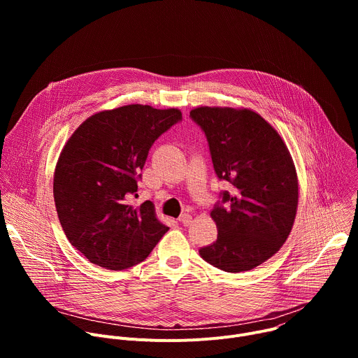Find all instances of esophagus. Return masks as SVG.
I'll return each instance as SVG.
<instances>
[{"mask_svg": "<svg viewBox=\"0 0 358 358\" xmlns=\"http://www.w3.org/2000/svg\"><path fill=\"white\" fill-rule=\"evenodd\" d=\"M178 221H180L184 227H188V225L192 222V217H191L189 214H182Z\"/></svg>", "mask_w": 358, "mask_h": 358, "instance_id": "obj_1", "label": "esophagus"}]
</instances>
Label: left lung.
<instances>
[{
	"label": "left lung",
	"mask_w": 358,
	"mask_h": 358,
	"mask_svg": "<svg viewBox=\"0 0 358 358\" xmlns=\"http://www.w3.org/2000/svg\"><path fill=\"white\" fill-rule=\"evenodd\" d=\"M189 117L207 137L217 177L231 184L211 211L217 241L199 255L225 272L250 271L292 231L299 198L292 157L278 131L252 110L206 106Z\"/></svg>",
	"instance_id": "obj_1"
}]
</instances>
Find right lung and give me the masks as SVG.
I'll use <instances>...</instances> for the list:
<instances>
[{"instance_id":"right-lung-1","label":"right lung","mask_w":358,"mask_h":358,"mask_svg":"<svg viewBox=\"0 0 358 358\" xmlns=\"http://www.w3.org/2000/svg\"><path fill=\"white\" fill-rule=\"evenodd\" d=\"M182 120L177 109L127 105L85 120L65 144L54 177L62 229L94 265L122 271L143 262L169 231L151 201L137 196L148 151Z\"/></svg>"}]
</instances>
